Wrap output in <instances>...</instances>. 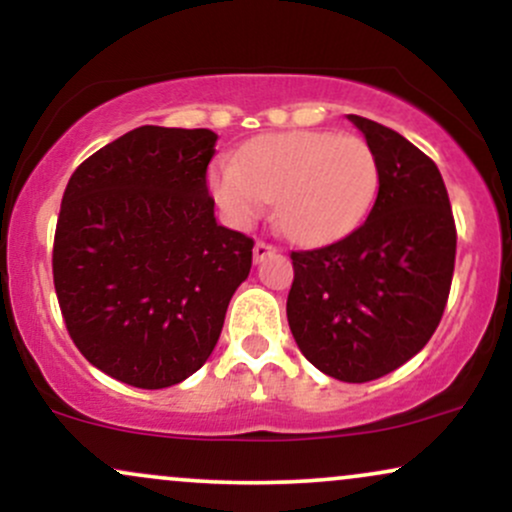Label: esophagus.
I'll list each match as a JSON object with an SVG mask.
<instances>
[{"instance_id":"esophagus-1","label":"esophagus","mask_w":512,"mask_h":512,"mask_svg":"<svg viewBox=\"0 0 512 512\" xmlns=\"http://www.w3.org/2000/svg\"><path fill=\"white\" fill-rule=\"evenodd\" d=\"M274 252H276V245L267 243V240H257V243H255V250H252V255H255V262H262L264 257L274 255Z\"/></svg>"}]
</instances>
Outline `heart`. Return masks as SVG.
<instances>
[{"label":"heart","instance_id":"b5f03b06","mask_svg":"<svg viewBox=\"0 0 512 512\" xmlns=\"http://www.w3.org/2000/svg\"><path fill=\"white\" fill-rule=\"evenodd\" d=\"M378 158L366 139L286 132L255 139L236 161L211 170V195L226 219L248 228L274 199V221L298 243H327L366 216L378 192Z\"/></svg>","mask_w":512,"mask_h":512}]
</instances>
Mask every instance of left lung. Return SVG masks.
<instances>
[{
	"label": "left lung",
	"instance_id": "left-lung-1",
	"mask_svg": "<svg viewBox=\"0 0 512 512\" xmlns=\"http://www.w3.org/2000/svg\"><path fill=\"white\" fill-rule=\"evenodd\" d=\"M349 120L378 158V197L349 236L291 252L286 317L317 370L368 383L407 363L436 332L457 231L436 163L395 129L358 115Z\"/></svg>",
	"mask_w": 512,
	"mask_h": 512
}]
</instances>
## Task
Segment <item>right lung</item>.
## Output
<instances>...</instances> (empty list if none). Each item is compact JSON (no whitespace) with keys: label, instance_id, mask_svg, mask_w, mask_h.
<instances>
[{"label":"right lung","instance_id":"obj_1","mask_svg":"<svg viewBox=\"0 0 512 512\" xmlns=\"http://www.w3.org/2000/svg\"><path fill=\"white\" fill-rule=\"evenodd\" d=\"M211 129L144 125L67 182L52 279L76 349L120 383L161 390L207 363L255 240L214 219Z\"/></svg>","mask_w":512,"mask_h":512}]
</instances>
